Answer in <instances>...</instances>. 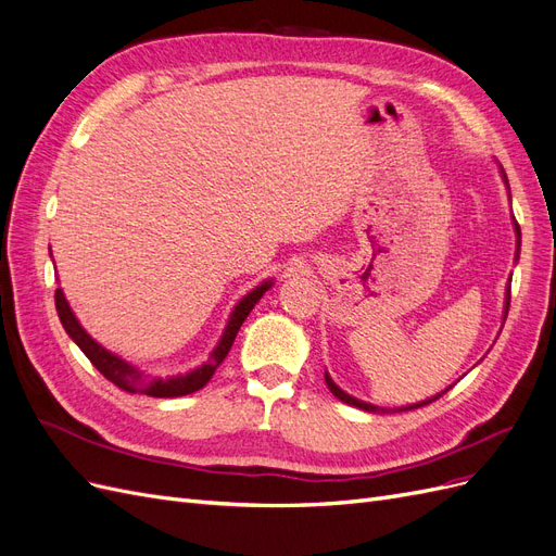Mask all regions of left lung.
Instances as JSON below:
<instances>
[{
    "label": "left lung",
    "instance_id": "obj_1",
    "mask_svg": "<svg viewBox=\"0 0 556 556\" xmlns=\"http://www.w3.org/2000/svg\"><path fill=\"white\" fill-rule=\"evenodd\" d=\"M501 178H503V182H506V188H508V178H506V172H503V166H501ZM510 190V188H508ZM513 225H515V237H517V252H515V260L519 257V245H521V231H519V225H517V220L513 217ZM508 308H510V288L506 290V301H503V323H506V317H508ZM325 382H327V387H329V392L336 396V399H341L343 403H348V406H355V408H359V410H366V413H403V410H413V408H419V406H427V403H431V401H435L439 396H443L450 387H445V390L441 392V394H435V396H429V399H425V401H419V403H410V406H401V408H378V406H374V403H366V401H362V399H355V396H350L348 392H343L339 384H336L333 380H331V376L325 371Z\"/></svg>",
    "mask_w": 556,
    "mask_h": 556
}]
</instances>
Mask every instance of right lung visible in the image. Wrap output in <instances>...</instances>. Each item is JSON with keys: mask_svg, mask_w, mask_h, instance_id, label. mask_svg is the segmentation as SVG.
Returning a JSON list of instances; mask_svg holds the SVG:
<instances>
[{"mask_svg": "<svg viewBox=\"0 0 556 556\" xmlns=\"http://www.w3.org/2000/svg\"><path fill=\"white\" fill-rule=\"evenodd\" d=\"M271 285H274V280H264L262 285H257L255 290H250L237 306H233V311L229 313V319H227V327L220 336V341H217V345L213 348V352L204 364L192 368V371H188V374H178V376H169V378H160V376L150 378L148 374L141 371L139 366H134L131 362L117 357L115 352L106 350L102 343H97L92 336L80 327L78 317L74 315L62 288L55 290V308H58L64 331L70 333V339L83 350V355L92 362V366L106 380H111L113 384L121 387V390L131 392V394L172 399V396L192 394V392L201 390V387H204L213 378L215 368L223 364L227 352L231 350V343H233V339H237V333H239L241 325L245 323V317L250 315L252 308H255L257 301L264 296V292L268 288H271Z\"/></svg>", "mask_w": 556, "mask_h": 556, "instance_id": "add662e5", "label": "right lung"}]
</instances>
